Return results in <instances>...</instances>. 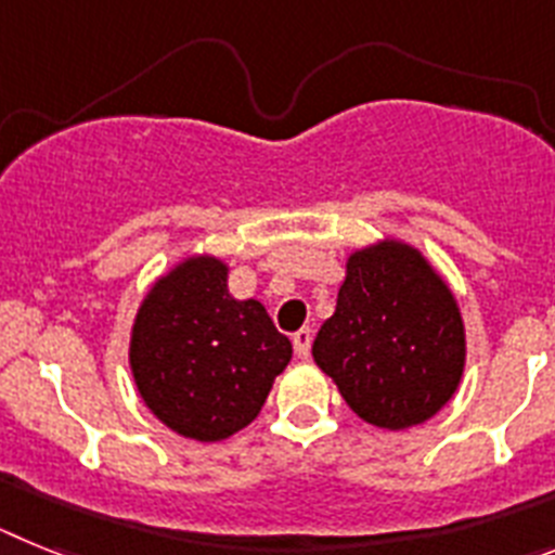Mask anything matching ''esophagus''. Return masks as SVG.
I'll list each match as a JSON object with an SVG mask.
<instances>
[{
    "instance_id": "34e87169",
    "label": "esophagus",
    "mask_w": 555,
    "mask_h": 555,
    "mask_svg": "<svg viewBox=\"0 0 555 555\" xmlns=\"http://www.w3.org/2000/svg\"><path fill=\"white\" fill-rule=\"evenodd\" d=\"M310 346H312V332L310 330H298L296 335H293V349H296V354L301 360L310 358Z\"/></svg>"
}]
</instances>
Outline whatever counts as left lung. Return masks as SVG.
<instances>
[{"mask_svg":"<svg viewBox=\"0 0 555 555\" xmlns=\"http://www.w3.org/2000/svg\"><path fill=\"white\" fill-rule=\"evenodd\" d=\"M312 358L363 422L408 430L457 391L464 318L422 250L379 240L346 259L337 307L318 330Z\"/></svg>","mask_w":555,"mask_h":555,"instance_id":"obj_1","label":"left lung"}]
</instances>
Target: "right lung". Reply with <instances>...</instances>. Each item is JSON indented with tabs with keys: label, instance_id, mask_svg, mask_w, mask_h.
I'll return each instance as SVG.
<instances>
[{
	"label": "right lung",
	"instance_id": "1",
	"mask_svg": "<svg viewBox=\"0 0 555 555\" xmlns=\"http://www.w3.org/2000/svg\"><path fill=\"white\" fill-rule=\"evenodd\" d=\"M293 346L257 298L229 293V264L186 257L153 284L131 330L133 383L178 436L223 441L262 411Z\"/></svg>",
	"mask_w": 555,
	"mask_h": 555
}]
</instances>
